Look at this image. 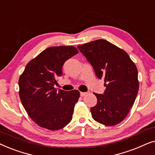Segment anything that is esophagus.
<instances>
[{"label": "esophagus", "instance_id": "1", "mask_svg": "<svg viewBox=\"0 0 155 155\" xmlns=\"http://www.w3.org/2000/svg\"><path fill=\"white\" fill-rule=\"evenodd\" d=\"M86 94H87V93L86 92H80V95H81V96H86Z\"/></svg>", "mask_w": 155, "mask_h": 155}]
</instances>
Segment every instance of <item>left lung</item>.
<instances>
[{"label": "left lung", "instance_id": "left-lung-1", "mask_svg": "<svg viewBox=\"0 0 155 155\" xmlns=\"http://www.w3.org/2000/svg\"><path fill=\"white\" fill-rule=\"evenodd\" d=\"M94 68L106 88L103 94L94 93L97 104L91 108L95 120L107 126L118 124L133 107L139 89L137 67L124 50L105 40L77 47Z\"/></svg>", "mask_w": 155, "mask_h": 155}]
</instances>
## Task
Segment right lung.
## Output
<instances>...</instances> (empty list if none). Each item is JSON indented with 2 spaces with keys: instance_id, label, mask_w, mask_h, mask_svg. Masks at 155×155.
<instances>
[{
  "instance_id": "add662e5",
  "label": "right lung",
  "mask_w": 155,
  "mask_h": 155,
  "mask_svg": "<svg viewBox=\"0 0 155 155\" xmlns=\"http://www.w3.org/2000/svg\"><path fill=\"white\" fill-rule=\"evenodd\" d=\"M79 53L74 47H51L27 64L19 79V96L29 116L39 126L58 130L72 119L80 93L57 91L54 86L62 75L65 61Z\"/></svg>"
}]
</instances>
